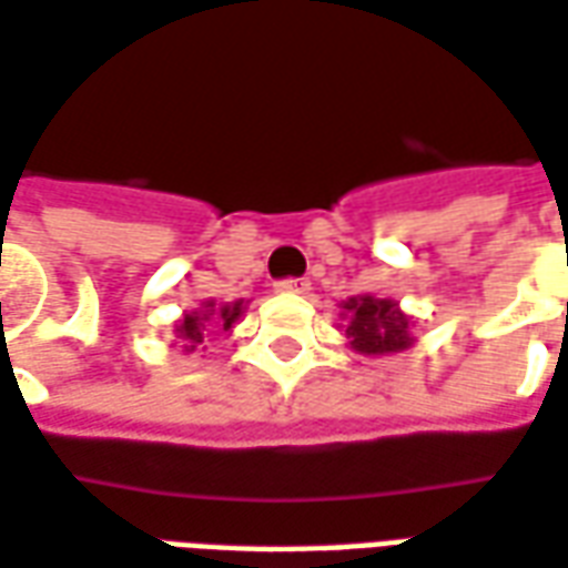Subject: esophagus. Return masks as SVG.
Instances as JSON below:
<instances>
[{"label":"esophagus","instance_id":"34e87169","mask_svg":"<svg viewBox=\"0 0 568 568\" xmlns=\"http://www.w3.org/2000/svg\"><path fill=\"white\" fill-rule=\"evenodd\" d=\"M276 292H283V295H307V292H311V283H307V280H280V283H276Z\"/></svg>","mask_w":568,"mask_h":568}]
</instances>
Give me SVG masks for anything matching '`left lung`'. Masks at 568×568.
<instances>
[{
	"label": "left lung",
	"mask_w": 568,
	"mask_h": 568,
	"mask_svg": "<svg viewBox=\"0 0 568 568\" xmlns=\"http://www.w3.org/2000/svg\"><path fill=\"white\" fill-rule=\"evenodd\" d=\"M341 328L347 335V351L363 356H390L415 344L412 325L399 301L378 295H353L341 301Z\"/></svg>",
	"instance_id": "left-lung-1"
}]
</instances>
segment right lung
<instances>
[{"label": "right lung", "instance_id": "add662e5", "mask_svg": "<svg viewBox=\"0 0 568 568\" xmlns=\"http://www.w3.org/2000/svg\"><path fill=\"white\" fill-rule=\"evenodd\" d=\"M243 297L240 301H227V304H217L215 297L202 301L196 311L184 313L181 320H174V341L181 353H193L196 347H202V338L209 328H224V332H233V325L240 323V316L245 313Z\"/></svg>", "mask_w": 568, "mask_h": 568}]
</instances>
